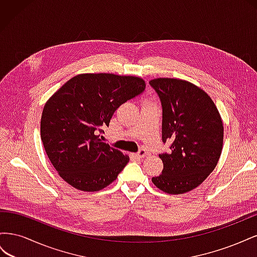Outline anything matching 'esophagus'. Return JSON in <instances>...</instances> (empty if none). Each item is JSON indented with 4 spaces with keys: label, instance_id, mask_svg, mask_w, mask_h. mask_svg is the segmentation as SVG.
<instances>
[{
    "label": "esophagus",
    "instance_id": "esophagus-1",
    "mask_svg": "<svg viewBox=\"0 0 257 257\" xmlns=\"http://www.w3.org/2000/svg\"><path fill=\"white\" fill-rule=\"evenodd\" d=\"M147 154V151L144 149V148H142V149H139L137 153H134L133 157L136 158V159H143L144 157H146Z\"/></svg>",
    "mask_w": 257,
    "mask_h": 257
}]
</instances>
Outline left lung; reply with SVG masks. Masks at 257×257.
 <instances>
[{
	"instance_id": "obj_1",
	"label": "left lung",
	"mask_w": 257,
	"mask_h": 257,
	"mask_svg": "<svg viewBox=\"0 0 257 257\" xmlns=\"http://www.w3.org/2000/svg\"><path fill=\"white\" fill-rule=\"evenodd\" d=\"M149 84L162 105V141L169 152L160 153L164 168L152 178L168 194L189 192L213 172L223 147V123L207 93L191 82L153 79Z\"/></svg>"
}]
</instances>
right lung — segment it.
I'll return each mask as SVG.
<instances>
[{
	"label": "right lung",
	"instance_id": "obj_1",
	"mask_svg": "<svg viewBox=\"0 0 257 257\" xmlns=\"http://www.w3.org/2000/svg\"><path fill=\"white\" fill-rule=\"evenodd\" d=\"M145 87L134 76L81 74L49 98L42 114L41 137L51 164L68 184L95 192L115 180L128 158L97 134L109 126L114 111L143 94Z\"/></svg>",
	"mask_w": 257,
	"mask_h": 257
}]
</instances>
